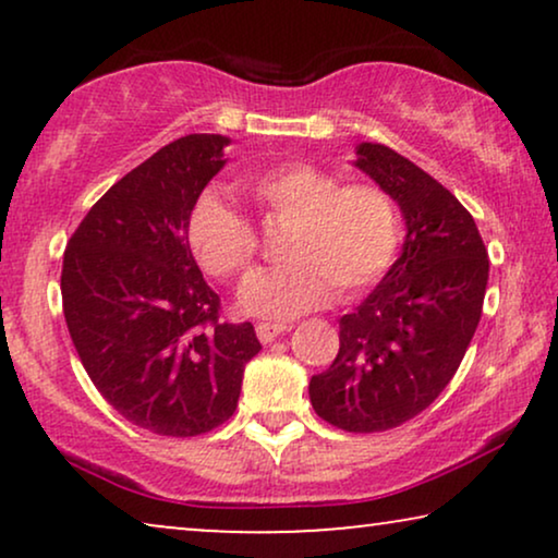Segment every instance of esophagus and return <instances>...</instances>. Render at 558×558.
I'll return each mask as SVG.
<instances>
[{
    "label": "esophagus",
    "mask_w": 558,
    "mask_h": 558,
    "mask_svg": "<svg viewBox=\"0 0 558 558\" xmlns=\"http://www.w3.org/2000/svg\"><path fill=\"white\" fill-rule=\"evenodd\" d=\"M289 327L287 325H281V323H258L256 325V335H258V340L262 342H271L274 338H279L281 332H287Z\"/></svg>",
    "instance_id": "obj_1"
}]
</instances>
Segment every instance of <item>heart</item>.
<instances>
[{
	"label": "heart",
	"mask_w": 558,
	"mask_h": 558,
	"mask_svg": "<svg viewBox=\"0 0 558 558\" xmlns=\"http://www.w3.org/2000/svg\"><path fill=\"white\" fill-rule=\"evenodd\" d=\"M269 218L292 220L279 269L256 271L243 281L239 304L248 315L289 319L325 304L332 284L355 294L384 277L399 251V210L386 190L345 182L307 162L271 167L246 182ZM193 256L213 277L246 271L258 239L246 216L216 193L197 197L187 218Z\"/></svg>",
	"instance_id": "heart-1"
}]
</instances>
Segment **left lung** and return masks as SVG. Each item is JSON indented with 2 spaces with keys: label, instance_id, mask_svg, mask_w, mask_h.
<instances>
[{
  "label": "left lung",
  "instance_id": "left-lung-1",
  "mask_svg": "<svg viewBox=\"0 0 558 558\" xmlns=\"http://www.w3.org/2000/svg\"><path fill=\"white\" fill-rule=\"evenodd\" d=\"M355 167L407 220L401 254L376 289L340 317V350L310 380V401L345 432L393 429L445 391L483 315L485 243L462 203L422 167L361 142Z\"/></svg>",
  "mask_w": 558,
  "mask_h": 558
}]
</instances>
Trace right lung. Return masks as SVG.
<instances>
[{
	"instance_id": "1",
	"label": "right lung",
	"mask_w": 558,
	"mask_h": 558,
	"mask_svg": "<svg viewBox=\"0 0 558 558\" xmlns=\"http://www.w3.org/2000/svg\"><path fill=\"white\" fill-rule=\"evenodd\" d=\"M220 134H187L124 174L63 256L68 332L88 378L126 422L195 437L239 407L254 325L220 323L187 243V218L226 167Z\"/></svg>"
}]
</instances>
